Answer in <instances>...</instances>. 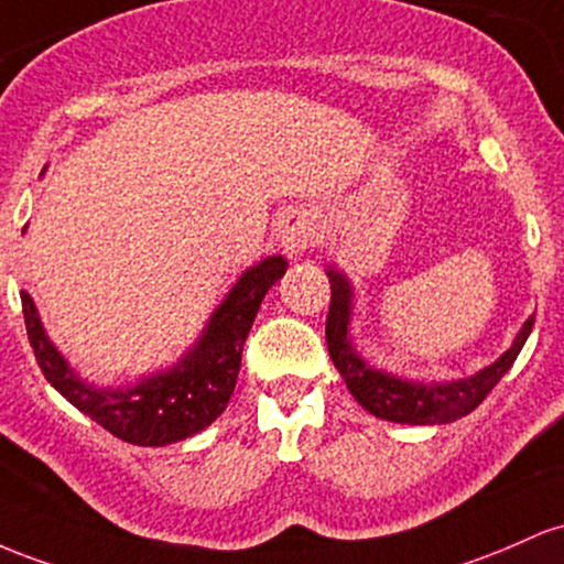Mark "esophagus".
<instances>
[{
	"mask_svg": "<svg viewBox=\"0 0 564 564\" xmlns=\"http://www.w3.org/2000/svg\"><path fill=\"white\" fill-rule=\"evenodd\" d=\"M280 239H282V250L288 252V258H299L312 248L316 231H314V220L308 218V213L290 210L288 215H282Z\"/></svg>",
	"mask_w": 564,
	"mask_h": 564,
	"instance_id": "1",
	"label": "esophagus"
}]
</instances>
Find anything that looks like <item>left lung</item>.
Here are the masks:
<instances>
[{
	"label": "left lung",
	"instance_id": "obj_1",
	"mask_svg": "<svg viewBox=\"0 0 564 564\" xmlns=\"http://www.w3.org/2000/svg\"><path fill=\"white\" fill-rule=\"evenodd\" d=\"M327 276H330V312H327L325 325L327 351H330L340 378L349 386L354 400L362 404L367 413L383 421L434 426V423H451L469 415L514 365L517 354L522 351L535 322V316H530L522 330L517 333L511 349L501 354L492 365H487L485 370L474 372L471 378H458V381L447 383L404 381L391 372L376 370L359 357L349 338L354 290L340 271L327 269Z\"/></svg>",
	"mask_w": 564,
	"mask_h": 564
}]
</instances>
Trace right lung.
<instances>
[{
	"label": "right lung",
	"instance_id": "obj_1",
	"mask_svg": "<svg viewBox=\"0 0 564 564\" xmlns=\"http://www.w3.org/2000/svg\"><path fill=\"white\" fill-rule=\"evenodd\" d=\"M288 271L282 256H271L239 276L224 303L215 308L194 349L178 365L135 386L98 389L82 381L61 351L50 344L40 314L26 290H21L23 319L44 378L74 408L119 440L141 447H162L202 432L229 404L237 386L242 346L263 295Z\"/></svg>",
	"mask_w": 564,
	"mask_h": 564
}]
</instances>
